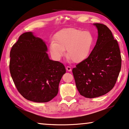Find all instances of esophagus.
<instances>
[{"instance_id": "esophagus-1", "label": "esophagus", "mask_w": 129, "mask_h": 129, "mask_svg": "<svg viewBox=\"0 0 129 129\" xmlns=\"http://www.w3.org/2000/svg\"><path fill=\"white\" fill-rule=\"evenodd\" d=\"M66 70H67V71H69V72H70V71H71V70H72V69H71V68L70 67H66Z\"/></svg>"}]
</instances>
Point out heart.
<instances>
[{"instance_id": "1", "label": "heart", "mask_w": 129, "mask_h": 129, "mask_svg": "<svg viewBox=\"0 0 129 129\" xmlns=\"http://www.w3.org/2000/svg\"><path fill=\"white\" fill-rule=\"evenodd\" d=\"M54 41L50 44L49 50L55 60H60L67 49L69 60L79 63L88 57L95 43L93 34L89 31L76 28H64L58 31Z\"/></svg>"}]
</instances>
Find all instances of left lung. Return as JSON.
Wrapping results in <instances>:
<instances>
[{
  "label": "left lung",
  "instance_id": "1",
  "mask_svg": "<svg viewBox=\"0 0 129 129\" xmlns=\"http://www.w3.org/2000/svg\"><path fill=\"white\" fill-rule=\"evenodd\" d=\"M98 36L88 57L72 69L76 86L81 95L94 98L108 93L115 86L121 65L117 41L111 31L100 23H93Z\"/></svg>",
  "mask_w": 129,
  "mask_h": 129
}]
</instances>
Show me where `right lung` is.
<instances>
[{"label":"right lung","instance_id":"obj_1","mask_svg":"<svg viewBox=\"0 0 129 129\" xmlns=\"http://www.w3.org/2000/svg\"><path fill=\"white\" fill-rule=\"evenodd\" d=\"M45 41L32 32L21 34L10 52V72L19 93L28 101H50L57 95L66 72L64 65L50 59Z\"/></svg>","mask_w":129,"mask_h":129}]
</instances>
